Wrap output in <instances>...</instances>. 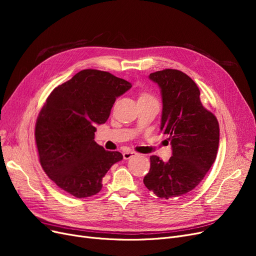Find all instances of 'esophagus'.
Here are the masks:
<instances>
[{
  "instance_id": "obj_1",
  "label": "esophagus",
  "mask_w": 256,
  "mask_h": 256,
  "mask_svg": "<svg viewBox=\"0 0 256 256\" xmlns=\"http://www.w3.org/2000/svg\"><path fill=\"white\" fill-rule=\"evenodd\" d=\"M136 152H122V157L125 160H128L131 157L136 156Z\"/></svg>"
}]
</instances>
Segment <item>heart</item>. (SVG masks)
Returning <instances> with one entry per match:
<instances>
[{
    "label": "heart",
    "mask_w": 256,
    "mask_h": 256,
    "mask_svg": "<svg viewBox=\"0 0 256 256\" xmlns=\"http://www.w3.org/2000/svg\"><path fill=\"white\" fill-rule=\"evenodd\" d=\"M144 96H148V95H144Z\"/></svg>",
    "instance_id": "b5f03b06"
}]
</instances>
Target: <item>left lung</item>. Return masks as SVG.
<instances>
[{
	"label": "left lung",
	"mask_w": 256,
	"mask_h": 256,
	"mask_svg": "<svg viewBox=\"0 0 256 256\" xmlns=\"http://www.w3.org/2000/svg\"><path fill=\"white\" fill-rule=\"evenodd\" d=\"M162 97L161 131L168 134L172 157L150 156L144 184L160 198L186 194L202 182L216 157L219 122L200 100V90L189 76L176 69L150 74Z\"/></svg>",
	"instance_id": "1"
}]
</instances>
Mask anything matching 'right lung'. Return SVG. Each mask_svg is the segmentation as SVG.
Listing matches in <instances>:
<instances>
[{
    "label": "right lung",
    "mask_w": 256,
    "mask_h": 256,
    "mask_svg": "<svg viewBox=\"0 0 256 256\" xmlns=\"http://www.w3.org/2000/svg\"><path fill=\"white\" fill-rule=\"evenodd\" d=\"M131 86L110 72L84 69L46 100L36 120V145L44 171L62 190L78 198L97 194L106 172L122 159L95 142V126L106 122L116 98Z\"/></svg>",
    "instance_id": "obj_1"
}]
</instances>
